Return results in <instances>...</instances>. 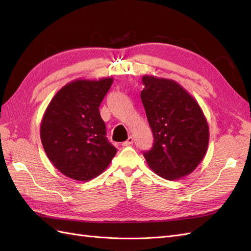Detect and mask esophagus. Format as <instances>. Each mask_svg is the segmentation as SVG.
Wrapping results in <instances>:
<instances>
[{
  "label": "esophagus",
  "instance_id": "34e87169",
  "mask_svg": "<svg viewBox=\"0 0 251 251\" xmlns=\"http://www.w3.org/2000/svg\"><path fill=\"white\" fill-rule=\"evenodd\" d=\"M133 142H134V138L132 137V136H128V138L125 142H123V146L124 147L131 146V144H133Z\"/></svg>",
  "mask_w": 251,
  "mask_h": 251
}]
</instances>
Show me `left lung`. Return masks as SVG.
<instances>
[{
	"label": "left lung",
	"instance_id": "obj_1",
	"mask_svg": "<svg viewBox=\"0 0 251 251\" xmlns=\"http://www.w3.org/2000/svg\"><path fill=\"white\" fill-rule=\"evenodd\" d=\"M142 83L141 101L154 136L153 147L143 156L158 176L180 179L206 154L207 120L195 98L175 80L144 75Z\"/></svg>",
	"mask_w": 251,
	"mask_h": 251
}]
</instances>
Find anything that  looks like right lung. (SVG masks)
<instances>
[{"label": "right lung", "mask_w": 251, "mask_h": 251, "mask_svg": "<svg viewBox=\"0 0 251 251\" xmlns=\"http://www.w3.org/2000/svg\"><path fill=\"white\" fill-rule=\"evenodd\" d=\"M112 77L76 79L53 96L41 123V140L51 163L65 176L89 181L100 175L116 154L105 137L100 105Z\"/></svg>", "instance_id": "add662e5"}]
</instances>
